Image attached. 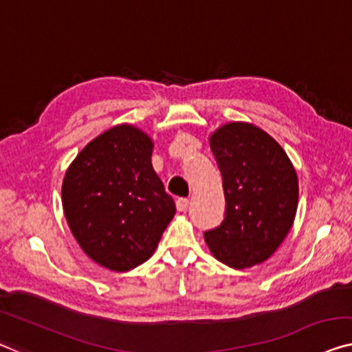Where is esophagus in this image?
I'll use <instances>...</instances> for the list:
<instances>
[{
    "label": "esophagus",
    "mask_w": 352,
    "mask_h": 352,
    "mask_svg": "<svg viewBox=\"0 0 352 352\" xmlns=\"http://www.w3.org/2000/svg\"><path fill=\"white\" fill-rule=\"evenodd\" d=\"M175 206H177V210H178V212L185 213L186 210H188V206H190V201H188V199H183V197H180V199H177Z\"/></svg>",
    "instance_id": "esophagus-1"
}]
</instances>
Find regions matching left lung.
Listing matches in <instances>:
<instances>
[{
    "instance_id": "obj_1",
    "label": "left lung",
    "mask_w": 352,
    "mask_h": 352,
    "mask_svg": "<svg viewBox=\"0 0 352 352\" xmlns=\"http://www.w3.org/2000/svg\"><path fill=\"white\" fill-rule=\"evenodd\" d=\"M208 142L223 175L226 217L204 239L214 259L250 269L269 259L292 228L297 172L283 146L253 123L219 126Z\"/></svg>"
}]
</instances>
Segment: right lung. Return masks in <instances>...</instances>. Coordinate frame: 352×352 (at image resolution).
<instances>
[{"label": "right lung", "mask_w": 352, "mask_h": 352, "mask_svg": "<svg viewBox=\"0 0 352 352\" xmlns=\"http://www.w3.org/2000/svg\"><path fill=\"white\" fill-rule=\"evenodd\" d=\"M153 140L113 126L78 151L61 186L67 226L88 258L128 272L153 256L175 204L151 166Z\"/></svg>", "instance_id": "add662e5"}]
</instances>
